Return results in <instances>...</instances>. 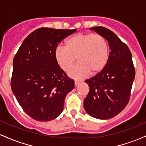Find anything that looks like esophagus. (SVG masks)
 Returning a JSON list of instances; mask_svg holds the SVG:
<instances>
[{
    "mask_svg": "<svg viewBox=\"0 0 146 146\" xmlns=\"http://www.w3.org/2000/svg\"><path fill=\"white\" fill-rule=\"evenodd\" d=\"M80 83V81H78V80H75V86L78 85Z\"/></svg>",
    "mask_w": 146,
    "mask_h": 146,
    "instance_id": "1",
    "label": "esophagus"
}]
</instances>
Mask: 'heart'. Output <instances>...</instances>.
<instances>
[{"instance_id":"heart-1","label":"heart","mask_w":146,"mask_h":146,"mask_svg":"<svg viewBox=\"0 0 146 146\" xmlns=\"http://www.w3.org/2000/svg\"><path fill=\"white\" fill-rule=\"evenodd\" d=\"M64 47H58L55 59L63 71H68L75 62L78 63L68 72V76L82 79L98 75L104 71L109 58L106 40L100 34L78 33L68 38Z\"/></svg>"}]
</instances>
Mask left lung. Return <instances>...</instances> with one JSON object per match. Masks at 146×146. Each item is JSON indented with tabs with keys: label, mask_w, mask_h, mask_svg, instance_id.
I'll return each mask as SVG.
<instances>
[{
	"label": "left lung",
	"mask_w": 146,
	"mask_h": 146,
	"mask_svg": "<svg viewBox=\"0 0 146 146\" xmlns=\"http://www.w3.org/2000/svg\"><path fill=\"white\" fill-rule=\"evenodd\" d=\"M90 30L106 40L110 52L104 71L85 81L90 89L84 100V108L94 118L108 119L128 104L135 77V68L130 49L115 33L104 27H95Z\"/></svg>",
	"instance_id": "8db88e82"
}]
</instances>
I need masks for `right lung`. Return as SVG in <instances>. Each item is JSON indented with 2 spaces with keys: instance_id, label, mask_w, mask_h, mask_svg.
I'll list each match as a JSON object with an SVG mask.
<instances>
[{
  "instance_id": "right-lung-1",
  "label": "right lung",
  "mask_w": 146,
  "mask_h": 146,
  "mask_svg": "<svg viewBox=\"0 0 146 146\" xmlns=\"http://www.w3.org/2000/svg\"><path fill=\"white\" fill-rule=\"evenodd\" d=\"M76 30L39 28L25 38L14 57L11 90L24 111L36 121L57 118L74 88V80L60 67L54 53L58 43Z\"/></svg>"
}]
</instances>
